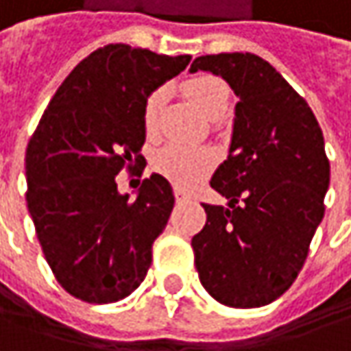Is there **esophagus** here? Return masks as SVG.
I'll use <instances>...</instances> for the list:
<instances>
[{
  "instance_id": "esophagus-1",
  "label": "esophagus",
  "mask_w": 351,
  "mask_h": 351,
  "mask_svg": "<svg viewBox=\"0 0 351 351\" xmlns=\"http://www.w3.org/2000/svg\"><path fill=\"white\" fill-rule=\"evenodd\" d=\"M175 198H176V202H184V200H189L191 196L186 195L184 191H180V189H175Z\"/></svg>"
}]
</instances>
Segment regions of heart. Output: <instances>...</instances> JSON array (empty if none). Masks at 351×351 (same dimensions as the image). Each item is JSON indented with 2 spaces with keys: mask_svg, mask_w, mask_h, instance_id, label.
<instances>
[{
  "mask_svg": "<svg viewBox=\"0 0 351 351\" xmlns=\"http://www.w3.org/2000/svg\"><path fill=\"white\" fill-rule=\"evenodd\" d=\"M182 93L193 101L202 114L217 119L228 107V87L217 75H196L180 85ZM165 103V89H153L143 103V127L149 136H155L158 129V114ZM155 171L173 182L178 189H191L208 175L217 155L206 147H189L180 143H169L155 155Z\"/></svg>",
  "mask_w": 351,
  "mask_h": 351,
  "instance_id": "obj_1",
  "label": "heart"
}]
</instances>
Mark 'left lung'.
Returning a JSON list of instances; mask_svg holds the SVG:
<instances>
[{"mask_svg": "<svg viewBox=\"0 0 351 351\" xmlns=\"http://www.w3.org/2000/svg\"><path fill=\"white\" fill-rule=\"evenodd\" d=\"M196 71L220 75L238 97L228 158L210 178L228 206L202 204L206 224L191 242L198 278L224 306L260 308L292 286L324 218V134L308 103L254 53L202 55Z\"/></svg>", "mask_w": 351, "mask_h": 351, "instance_id": "left-lung-1", "label": "left lung"}]
</instances>
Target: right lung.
<instances>
[{
  "mask_svg": "<svg viewBox=\"0 0 351 351\" xmlns=\"http://www.w3.org/2000/svg\"><path fill=\"white\" fill-rule=\"evenodd\" d=\"M189 63L191 55L125 43L99 47L67 75L29 138L27 208L55 278L75 298L119 302L147 276L175 206L173 186L151 175L129 198L117 175L145 162L147 95Z\"/></svg>",
  "mask_w": 351,
  "mask_h": 351,
  "instance_id": "obj_1",
  "label": "right lung"
}]
</instances>
